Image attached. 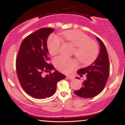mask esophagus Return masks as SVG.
I'll list each match as a JSON object with an SVG mask.
<instances>
[{
    "mask_svg": "<svg viewBox=\"0 0 125 125\" xmlns=\"http://www.w3.org/2000/svg\"><path fill=\"white\" fill-rule=\"evenodd\" d=\"M67 78L69 80H73V79H74V77H72V76H68Z\"/></svg>",
    "mask_w": 125,
    "mask_h": 125,
    "instance_id": "34e87169",
    "label": "esophagus"
}]
</instances>
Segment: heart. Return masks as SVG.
Wrapping results in <instances>:
<instances>
[{
  "mask_svg": "<svg viewBox=\"0 0 125 125\" xmlns=\"http://www.w3.org/2000/svg\"><path fill=\"white\" fill-rule=\"evenodd\" d=\"M66 44L74 47L73 52L80 62L86 64L91 62L96 57L98 53L97 44L90 40L87 35L79 31L72 30L62 33ZM62 42L55 35H52L48 41V49L49 53L54 56L59 53ZM56 67L65 73H68L76 66L74 60L64 56H59L54 60Z\"/></svg>",
  "mask_w": 125,
  "mask_h": 125,
  "instance_id": "1",
  "label": "heart"
}]
</instances>
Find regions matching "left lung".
Listing matches in <instances>:
<instances>
[{"instance_id": "1", "label": "left lung", "mask_w": 125, "mask_h": 125, "mask_svg": "<svg viewBox=\"0 0 125 125\" xmlns=\"http://www.w3.org/2000/svg\"><path fill=\"white\" fill-rule=\"evenodd\" d=\"M96 39L100 46L98 57L90 65L77 71L81 77L83 74H86V80L83 83V86L80 89L74 91L75 94L82 98H92L99 94L105 88L110 73V64L106 48L101 39L97 37Z\"/></svg>"}]
</instances>
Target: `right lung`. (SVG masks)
Wrapping results in <instances>:
<instances>
[{"label":"right lung","instance_id":"right-lung-1","mask_svg":"<svg viewBox=\"0 0 125 125\" xmlns=\"http://www.w3.org/2000/svg\"><path fill=\"white\" fill-rule=\"evenodd\" d=\"M53 31L51 28H42L28 35L22 42L16 57V73L20 85L28 95L35 98L52 96L58 82L66 77L48 63L50 58L47 40ZM52 70L54 73L46 76L42 73Z\"/></svg>","mask_w":125,"mask_h":125}]
</instances>
